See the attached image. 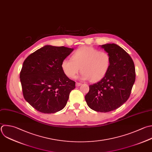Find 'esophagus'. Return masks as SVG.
Masks as SVG:
<instances>
[{
    "label": "esophagus",
    "mask_w": 152,
    "mask_h": 152,
    "mask_svg": "<svg viewBox=\"0 0 152 152\" xmlns=\"http://www.w3.org/2000/svg\"><path fill=\"white\" fill-rule=\"evenodd\" d=\"M81 84H82L80 83H78V82H77V83H76V86H77V87H79V86H80Z\"/></svg>",
    "instance_id": "esophagus-1"
}]
</instances>
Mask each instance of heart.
<instances>
[{
  "mask_svg": "<svg viewBox=\"0 0 152 152\" xmlns=\"http://www.w3.org/2000/svg\"><path fill=\"white\" fill-rule=\"evenodd\" d=\"M72 59L65 58L61 63L64 73L70 78L76 77L80 68L83 80L97 82L107 74L111 65V57L105 51L90 46H82L72 54Z\"/></svg>",
  "mask_w": 152,
  "mask_h": 152,
  "instance_id": "obj_1",
  "label": "heart"
}]
</instances>
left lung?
<instances>
[{"label": "left lung", "mask_w": 152, "mask_h": 152, "mask_svg": "<svg viewBox=\"0 0 152 152\" xmlns=\"http://www.w3.org/2000/svg\"><path fill=\"white\" fill-rule=\"evenodd\" d=\"M100 46L111 57L110 67L103 79L89 86L85 99L91 109L109 112L120 107L129 97L135 70L132 58L122 48L114 43Z\"/></svg>", "instance_id": "left-lung-1"}]
</instances>
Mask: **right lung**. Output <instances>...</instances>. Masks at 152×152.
I'll return each mask as SVG.
<instances>
[{"instance_id":"right-lung-1","label":"right lung","mask_w":152,"mask_h":152,"mask_svg":"<svg viewBox=\"0 0 152 152\" xmlns=\"http://www.w3.org/2000/svg\"><path fill=\"white\" fill-rule=\"evenodd\" d=\"M73 50L47 45L24 61L20 75L23 96L40 112L53 113L66 106L75 82L64 73L61 63Z\"/></svg>"}]
</instances>
